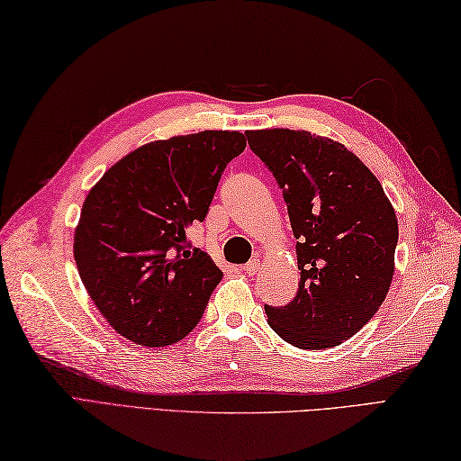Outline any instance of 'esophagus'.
Instances as JSON below:
<instances>
[{
	"instance_id": "obj_1",
	"label": "esophagus",
	"mask_w": 461,
	"mask_h": 461,
	"mask_svg": "<svg viewBox=\"0 0 461 461\" xmlns=\"http://www.w3.org/2000/svg\"><path fill=\"white\" fill-rule=\"evenodd\" d=\"M258 268H261V261H257V258H253V261H249V263H247V265L243 267L245 275H249V276L257 275V273H258Z\"/></svg>"
}]
</instances>
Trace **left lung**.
I'll return each mask as SVG.
<instances>
[{"instance_id":"8db88e82","label":"left lung","mask_w":461,"mask_h":461,"mask_svg":"<svg viewBox=\"0 0 461 461\" xmlns=\"http://www.w3.org/2000/svg\"><path fill=\"white\" fill-rule=\"evenodd\" d=\"M285 194L300 268L285 308L265 305L268 325L303 350L331 348L368 323L395 270L397 218L380 181L343 144L305 130L247 132Z\"/></svg>"}]
</instances>
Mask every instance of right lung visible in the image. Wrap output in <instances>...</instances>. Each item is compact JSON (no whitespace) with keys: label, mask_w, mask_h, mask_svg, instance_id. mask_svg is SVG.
<instances>
[{"label":"right lung","mask_w":461,"mask_h":461,"mask_svg":"<svg viewBox=\"0 0 461 461\" xmlns=\"http://www.w3.org/2000/svg\"><path fill=\"white\" fill-rule=\"evenodd\" d=\"M241 132L204 130L149 141L91 188L74 257L93 303L118 335L141 347L179 343L203 320L221 270L186 240L208 214Z\"/></svg>","instance_id":"right-lung-1"}]
</instances>
